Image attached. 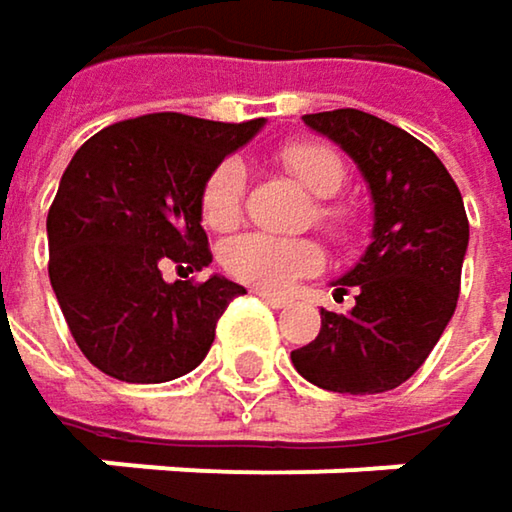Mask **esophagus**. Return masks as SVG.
<instances>
[{
    "mask_svg": "<svg viewBox=\"0 0 512 512\" xmlns=\"http://www.w3.org/2000/svg\"><path fill=\"white\" fill-rule=\"evenodd\" d=\"M252 293H257L269 308H287L290 305V299H284V296H275V293H266V290H252Z\"/></svg>",
    "mask_w": 512,
    "mask_h": 512,
    "instance_id": "1",
    "label": "esophagus"
}]
</instances>
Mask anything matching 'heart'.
<instances>
[{
    "label": "heart",
    "mask_w": 512,
    "mask_h": 512,
    "mask_svg": "<svg viewBox=\"0 0 512 512\" xmlns=\"http://www.w3.org/2000/svg\"><path fill=\"white\" fill-rule=\"evenodd\" d=\"M278 165L293 174L311 195L314 222L323 228L335 243H347L358 228V210L350 201L335 198V192L347 183L350 168L335 148L314 142V139H293L275 151ZM246 207V165L237 156L216 162L201 189H198V213L210 231H231L243 219ZM222 269L266 293H281L293 287L299 278L314 275L323 266L320 243L308 237H272V234H240L228 240L219 252Z\"/></svg>",
    "instance_id": "obj_1"
}]
</instances>
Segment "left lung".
I'll return each instance as SVG.
<instances>
[{"label":"left lung","mask_w":512,"mask_h":512,"mask_svg":"<svg viewBox=\"0 0 512 512\" xmlns=\"http://www.w3.org/2000/svg\"><path fill=\"white\" fill-rule=\"evenodd\" d=\"M302 121L353 156L373 195V243L338 293L347 314L320 311V335L293 350V367L338 394H382L406 382L439 344L460 299L468 216L462 195L424 142L361 112L335 109Z\"/></svg>","instance_id":"obj_1"}]
</instances>
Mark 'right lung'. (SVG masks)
<instances>
[{
	"label": "right lung",
	"instance_id": "obj_1",
	"mask_svg": "<svg viewBox=\"0 0 512 512\" xmlns=\"http://www.w3.org/2000/svg\"><path fill=\"white\" fill-rule=\"evenodd\" d=\"M260 124L142 115L94 133L64 168L47 213L50 281L76 347L106 376L148 385L189 373L246 293L219 275L161 272L186 277L213 260L198 189Z\"/></svg>",
	"mask_w": 512,
	"mask_h": 512
}]
</instances>
